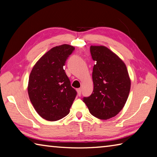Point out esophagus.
Instances as JSON below:
<instances>
[{
    "instance_id": "obj_1",
    "label": "esophagus",
    "mask_w": 157,
    "mask_h": 157,
    "mask_svg": "<svg viewBox=\"0 0 157 157\" xmlns=\"http://www.w3.org/2000/svg\"><path fill=\"white\" fill-rule=\"evenodd\" d=\"M77 92H78V95H79V96H80V95H81V92H82L81 89H77Z\"/></svg>"
}]
</instances>
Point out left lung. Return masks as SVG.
I'll use <instances>...</instances> for the list:
<instances>
[{
	"label": "left lung",
	"mask_w": 157,
	"mask_h": 157,
	"mask_svg": "<svg viewBox=\"0 0 157 157\" xmlns=\"http://www.w3.org/2000/svg\"><path fill=\"white\" fill-rule=\"evenodd\" d=\"M93 59L94 91L83 102L89 112L101 120L116 116L123 109L131 87L125 63L118 55L104 46H91Z\"/></svg>",
	"instance_id": "left-lung-1"
}]
</instances>
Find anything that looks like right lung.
<instances>
[{"instance_id":"add662e5","label":"right lung","mask_w":157,"mask_h":157,"mask_svg":"<svg viewBox=\"0 0 157 157\" xmlns=\"http://www.w3.org/2000/svg\"><path fill=\"white\" fill-rule=\"evenodd\" d=\"M75 49L63 44L53 47L37 61L29 77L28 92L34 109L46 121L67 116L77 92L71 85L63 66Z\"/></svg>"}]
</instances>
